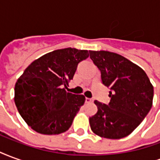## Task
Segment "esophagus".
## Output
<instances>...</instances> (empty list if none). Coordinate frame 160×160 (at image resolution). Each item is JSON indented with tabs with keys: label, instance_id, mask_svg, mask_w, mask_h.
<instances>
[{
	"label": "esophagus",
	"instance_id": "esophagus-1",
	"mask_svg": "<svg viewBox=\"0 0 160 160\" xmlns=\"http://www.w3.org/2000/svg\"><path fill=\"white\" fill-rule=\"evenodd\" d=\"M86 103H92L93 102V98H86Z\"/></svg>",
	"mask_w": 160,
	"mask_h": 160
}]
</instances>
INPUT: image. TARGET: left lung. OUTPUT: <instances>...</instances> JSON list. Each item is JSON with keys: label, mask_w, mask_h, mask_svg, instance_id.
<instances>
[{"label": "left lung", "mask_w": 160, "mask_h": 160, "mask_svg": "<svg viewBox=\"0 0 160 160\" xmlns=\"http://www.w3.org/2000/svg\"><path fill=\"white\" fill-rule=\"evenodd\" d=\"M89 53L111 98L108 104L94 101L98 111L89 118L91 128L107 139L126 137L151 110L153 87L144 70L123 56L104 50Z\"/></svg>", "instance_id": "1"}]
</instances>
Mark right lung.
<instances>
[{
  "label": "right lung",
  "mask_w": 160,
  "mask_h": 160,
  "mask_svg": "<svg viewBox=\"0 0 160 160\" xmlns=\"http://www.w3.org/2000/svg\"><path fill=\"white\" fill-rule=\"evenodd\" d=\"M87 50L66 48L49 52L30 64L14 88V102L26 123L38 133L58 134L73 123L85 103L83 95L67 92L78 64Z\"/></svg>",
  "instance_id": "1"
}]
</instances>
